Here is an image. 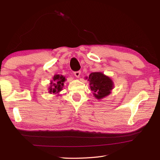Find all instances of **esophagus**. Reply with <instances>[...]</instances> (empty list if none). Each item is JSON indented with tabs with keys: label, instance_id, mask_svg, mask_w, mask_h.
Segmentation results:
<instances>
[{
	"label": "esophagus",
	"instance_id": "34e87169",
	"mask_svg": "<svg viewBox=\"0 0 160 160\" xmlns=\"http://www.w3.org/2000/svg\"><path fill=\"white\" fill-rule=\"evenodd\" d=\"M74 74L75 75L76 77H77V78H79V77H80V75H81V71H75L74 72Z\"/></svg>",
	"mask_w": 160,
	"mask_h": 160
}]
</instances>
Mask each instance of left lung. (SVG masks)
Segmentation results:
<instances>
[{
	"label": "left lung",
	"mask_w": 160,
	"mask_h": 160,
	"mask_svg": "<svg viewBox=\"0 0 160 160\" xmlns=\"http://www.w3.org/2000/svg\"><path fill=\"white\" fill-rule=\"evenodd\" d=\"M88 81L91 90L93 92L95 98L98 99L109 95L114 87L113 82L111 78L101 72H91Z\"/></svg>",
	"instance_id": "obj_1"
}]
</instances>
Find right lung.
I'll return each mask as SVG.
<instances>
[{"label":"right lung","instance_id":"1","mask_svg":"<svg viewBox=\"0 0 160 160\" xmlns=\"http://www.w3.org/2000/svg\"><path fill=\"white\" fill-rule=\"evenodd\" d=\"M65 77L60 75H55L53 77V79L51 82V86L49 88V92L50 93H57L60 92L62 87L64 85V82L65 81ZM54 82H53V81Z\"/></svg>","mask_w":160,"mask_h":160}]
</instances>
